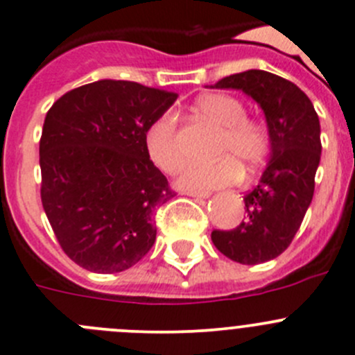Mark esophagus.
Returning <instances> with one entry per match:
<instances>
[{
    "label": "esophagus",
    "mask_w": 355,
    "mask_h": 355,
    "mask_svg": "<svg viewBox=\"0 0 355 355\" xmlns=\"http://www.w3.org/2000/svg\"><path fill=\"white\" fill-rule=\"evenodd\" d=\"M184 194H187V196H193V198H208L210 196V193H205V191H185Z\"/></svg>",
    "instance_id": "esophagus-1"
}]
</instances>
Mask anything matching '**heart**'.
<instances>
[{
	"instance_id": "heart-1",
	"label": "heart",
	"mask_w": 355,
	"mask_h": 355,
	"mask_svg": "<svg viewBox=\"0 0 355 355\" xmlns=\"http://www.w3.org/2000/svg\"><path fill=\"white\" fill-rule=\"evenodd\" d=\"M198 114L220 129L217 141V155H226L243 164L257 166L270 150V135L263 122L247 119V108L240 99L227 94H207L196 101ZM148 157L164 173H178L185 164V154L178 140V115L166 110L159 115L145 135ZM240 170L230 159L193 164L182 173L180 185L194 191L223 187L234 182Z\"/></svg>"
}]
</instances>
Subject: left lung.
Masks as SVG:
<instances>
[{"mask_svg":"<svg viewBox=\"0 0 355 355\" xmlns=\"http://www.w3.org/2000/svg\"><path fill=\"white\" fill-rule=\"evenodd\" d=\"M215 87L240 89L257 101L271 152L257 187L243 198V220L230 231L214 230L211 241L231 261L266 263L289 247L312 203L322 150L319 115L296 84L263 69L234 73Z\"/></svg>","mask_w":355,"mask_h":355,"instance_id":"1","label":"left lung"}]
</instances>
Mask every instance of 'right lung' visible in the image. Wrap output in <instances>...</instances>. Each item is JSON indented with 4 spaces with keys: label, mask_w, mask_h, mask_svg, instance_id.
Masks as SVG:
<instances>
[{
    "label": "right lung",
    "mask_w": 355,
    "mask_h": 355,
    "mask_svg": "<svg viewBox=\"0 0 355 355\" xmlns=\"http://www.w3.org/2000/svg\"><path fill=\"white\" fill-rule=\"evenodd\" d=\"M178 94L98 80L62 94L40 138L42 205L66 256L94 273L135 266L155 241L154 210L175 196L145 147Z\"/></svg>",
    "instance_id": "obj_1"
}]
</instances>
